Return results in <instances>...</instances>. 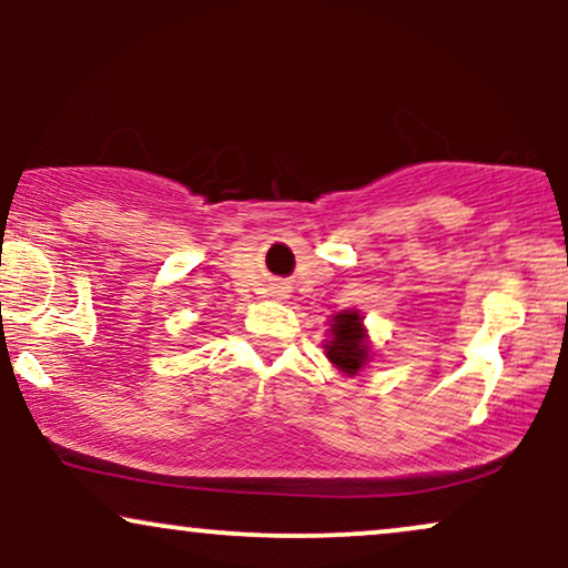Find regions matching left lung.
<instances>
[{
    "label": "left lung",
    "instance_id": "obj_1",
    "mask_svg": "<svg viewBox=\"0 0 568 568\" xmlns=\"http://www.w3.org/2000/svg\"><path fill=\"white\" fill-rule=\"evenodd\" d=\"M368 336L363 328V317L357 312H338L331 321V338L323 344L325 357H328L342 374L355 376L357 371L368 363Z\"/></svg>",
    "mask_w": 568,
    "mask_h": 568
}]
</instances>
